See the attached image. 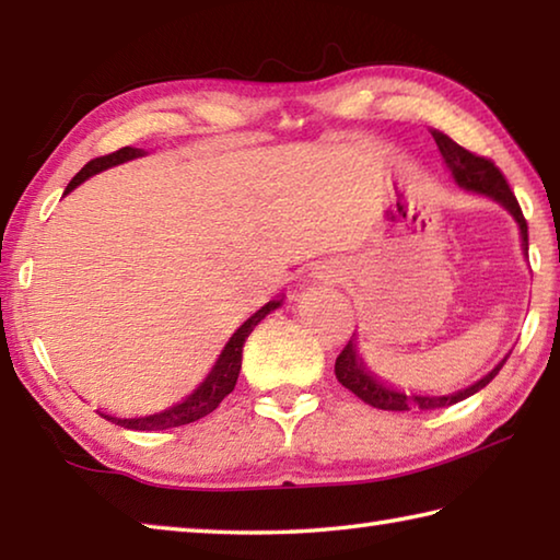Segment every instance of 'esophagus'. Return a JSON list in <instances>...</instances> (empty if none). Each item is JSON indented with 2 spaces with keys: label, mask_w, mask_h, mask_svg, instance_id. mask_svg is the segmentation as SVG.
Masks as SVG:
<instances>
[{
  "label": "esophagus",
  "mask_w": 560,
  "mask_h": 560,
  "mask_svg": "<svg viewBox=\"0 0 560 560\" xmlns=\"http://www.w3.org/2000/svg\"><path fill=\"white\" fill-rule=\"evenodd\" d=\"M316 277H318L320 281H334L336 271H328V267H320V271H316Z\"/></svg>",
  "instance_id": "esophagus-1"
}]
</instances>
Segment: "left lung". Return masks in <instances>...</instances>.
Listing matches in <instances>:
<instances>
[{
	"label": "left lung",
	"mask_w": 560,
	"mask_h": 560,
	"mask_svg": "<svg viewBox=\"0 0 560 560\" xmlns=\"http://www.w3.org/2000/svg\"><path fill=\"white\" fill-rule=\"evenodd\" d=\"M432 138L440 148L444 163H447V167H450L454 183L464 189H469V192L487 195V197H491V200H497L501 207H506L521 230V246H524V252L528 254V224L524 220V212H521L514 192H511L506 177L501 175V170L491 163V160L464 150L462 145L454 143L450 136H444V132H440V130H432ZM506 358L501 360L494 371L487 373L481 381H477L474 385L464 387V390L450 393V395H410V393L405 395L400 390H395V387L385 385L381 377L368 371L363 358H360L358 348H355V338H350L346 348L340 350V355L336 358V377L340 385L348 387V390L358 395L363 402L377 407V410H393V412L438 410V407H450L454 402L467 400L469 395L479 393L481 387H487L499 375L501 365L506 363Z\"/></svg>",
	"instance_id": "obj_1"
}]
</instances>
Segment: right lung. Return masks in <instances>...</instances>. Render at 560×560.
<instances>
[{
    "label": "right lung",
    "mask_w": 560,
    "mask_h": 560,
    "mask_svg": "<svg viewBox=\"0 0 560 560\" xmlns=\"http://www.w3.org/2000/svg\"><path fill=\"white\" fill-rule=\"evenodd\" d=\"M143 155L145 153L140 148H120V150H116V153L91 160L89 165L81 167V173H75V177L71 179L69 187H66L63 195H69L73 187H79L81 183H86L91 175L101 173V170H108L113 165L128 163V160L143 158ZM279 306H281V301H269V303H264V306L252 318H246L244 324L234 330V336L226 340L222 355L217 358V363H214V368L210 371V375H207L205 381H202V385L197 387L192 395H187L183 402L167 407V410H163V412L145 415V417H113V415H106V412H101V410H96V412L101 417H106V420H110L113 424H120V428H126V430H140V432L170 430V428H179V424L197 422V420H200V417L217 410V407H220V402L224 400V397L234 390L236 377H240V371H242L244 340L249 338L254 326H259L261 318H267V314H271V311L279 308Z\"/></svg>",
    "instance_id": "right-lung-1"
}]
</instances>
